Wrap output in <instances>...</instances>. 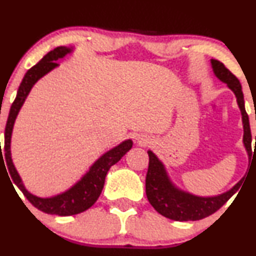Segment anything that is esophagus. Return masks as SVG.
Returning a JSON list of instances; mask_svg holds the SVG:
<instances>
[{
    "mask_svg": "<svg viewBox=\"0 0 256 256\" xmlns=\"http://www.w3.org/2000/svg\"><path fill=\"white\" fill-rule=\"evenodd\" d=\"M143 142H144V140H143Z\"/></svg>",
    "mask_w": 256,
    "mask_h": 256,
    "instance_id": "34e87169",
    "label": "esophagus"
}]
</instances>
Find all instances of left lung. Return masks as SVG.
Here are the masks:
<instances>
[{
    "mask_svg": "<svg viewBox=\"0 0 256 256\" xmlns=\"http://www.w3.org/2000/svg\"><path fill=\"white\" fill-rule=\"evenodd\" d=\"M212 68H214V75L220 81L226 82L232 90L235 93L237 98L240 110L242 113L243 128V143L248 152L249 160L252 158V132L250 125H249V118L244 108V98H243L242 87L238 78L234 74L226 69L223 63L217 60H212ZM255 148H256V136H255ZM255 152V150H254ZM149 155V168H148L146 178V192L149 202L162 216L169 218V220L187 222V220H199L202 218L211 216L212 214L220 210L226 202L240 190L242 184V180L237 182L232 190L226 193L211 196V198H204V196H196L190 193L182 192L178 190L173 184L169 181L166 173L164 167L158 158L154 154L148 152Z\"/></svg>",
    "mask_w": 256,
    "mask_h": 256,
    "instance_id": "1",
    "label": "left lung"
}]
</instances>
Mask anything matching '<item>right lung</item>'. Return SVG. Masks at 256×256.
<instances>
[{
	"label": "right lung",
	"mask_w": 256,
	"mask_h": 256,
	"mask_svg": "<svg viewBox=\"0 0 256 256\" xmlns=\"http://www.w3.org/2000/svg\"><path fill=\"white\" fill-rule=\"evenodd\" d=\"M70 51H72V48H66V46H60V48H54L48 54H46L34 66L30 68L28 72H26L19 89H18L16 98H15L14 102L12 104L4 130V158L6 162H7L9 174H10L12 178H13V182L19 187V190L28 199L30 204L36 206L38 210L45 212V214H58V216H72V214H81V212L88 210L90 206H93L94 202L98 200V196L101 194V190L104 188V178H106L107 172L132 148V140H128L122 142V144H119L114 149L110 150L108 152L101 156L92 166L88 173L75 186L72 187L69 190H66V193H62L60 196H52V198H38V196L30 194L28 190L24 187L22 181H21L10 158V137L15 118H16L24 98L28 95L33 84L40 78H42L45 74L51 72L54 68L58 66V63L56 62L58 58H63ZM1 160H3L2 152Z\"/></svg>",
	"instance_id": "right-lung-1"
}]
</instances>
